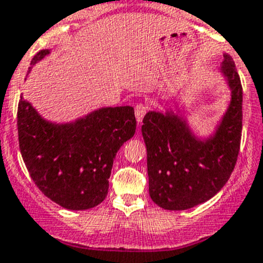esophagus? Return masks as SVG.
I'll use <instances>...</instances> for the list:
<instances>
[{
  "mask_svg": "<svg viewBox=\"0 0 263 263\" xmlns=\"http://www.w3.org/2000/svg\"><path fill=\"white\" fill-rule=\"evenodd\" d=\"M146 111H148V106H146V105H144V104L136 105V107H135V115H136L137 123H141V122H143Z\"/></svg>",
  "mask_w": 263,
  "mask_h": 263,
  "instance_id": "1",
  "label": "esophagus"
}]
</instances>
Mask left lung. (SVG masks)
<instances>
[{
    "instance_id": "left-lung-1",
    "label": "left lung",
    "mask_w": 263,
    "mask_h": 263,
    "mask_svg": "<svg viewBox=\"0 0 263 263\" xmlns=\"http://www.w3.org/2000/svg\"><path fill=\"white\" fill-rule=\"evenodd\" d=\"M219 72L231 90L214 132L200 137L184 110H151L143 120L149 195L162 209L185 210L217 195L231 176L242 128V87L232 58L224 54Z\"/></svg>"
}]
</instances>
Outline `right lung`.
Segmentation results:
<instances>
[{"instance_id": "add662e5", "label": "right lung", "mask_w": 263, "mask_h": 263, "mask_svg": "<svg viewBox=\"0 0 263 263\" xmlns=\"http://www.w3.org/2000/svg\"><path fill=\"white\" fill-rule=\"evenodd\" d=\"M50 54L40 50L31 68ZM136 131L134 107H101L73 122L45 119L21 98L19 148L39 190L68 210H87L105 200L118 151Z\"/></svg>"}]
</instances>
